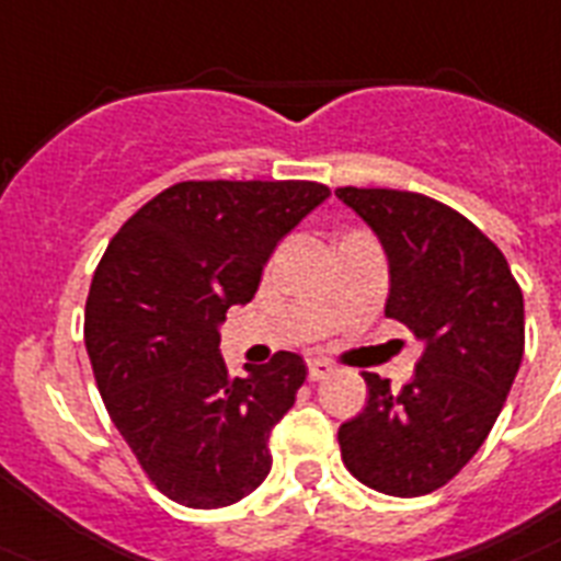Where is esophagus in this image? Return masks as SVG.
<instances>
[{
  "instance_id": "obj_1",
  "label": "esophagus",
  "mask_w": 561,
  "mask_h": 561,
  "mask_svg": "<svg viewBox=\"0 0 561 561\" xmlns=\"http://www.w3.org/2000/svg\"><path fill=\"white\" fill-rule=\"evenodd\" d=\"M333 374V365L331 362L324 359H308V376L310 382H322V379H328V376Z\"/></svg>"
}]
</instances>
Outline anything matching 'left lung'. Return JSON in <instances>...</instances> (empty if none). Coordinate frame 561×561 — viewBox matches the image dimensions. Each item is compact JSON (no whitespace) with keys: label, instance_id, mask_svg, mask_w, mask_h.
Masks as SVG:
<instances>
[{"label":"left lung","instance_id":"8db88e82","mask_svg":"<svg viewBox=\"0 0 561 561\" xmlns=\"http://www.w3.org/2000/svg\"><path fill=\"white\" fill-rule=\"evenodd\" d=\"M388 256L385 317L425 345L402 390L365 374L368 404L339 427L342 462L388 496H425L482 448L525 353V302L507 259L462 214L390 187H339Z\"/></svg>","mask_w":561,"mask_h":561}]
</instances>
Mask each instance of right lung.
Instances as JSON below:
<instances>
[{"label":"right lung","instance_id":"add662e5","mask_svg":"<svg viewBox=\"0 0 561 561\" xmlns=\"http://www.w3.org/2000/svg\"><path fill=\"white\" fill-rule=\"evenodd\" d=\"M328 196L294 179L179 182L122 225L93 273L84 347L99 393L150 482L179 505H233L271 473L267 439L308 368L279 351L230 376L219 328Z\"/></svg>","mask_w":561,"mask_h":561}]
</instances>
